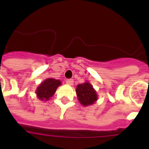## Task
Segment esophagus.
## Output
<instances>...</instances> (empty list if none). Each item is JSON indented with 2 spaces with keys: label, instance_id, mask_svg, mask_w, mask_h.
<instances>
[{
  "label": "esophagus",
  "instance_id": "34e87169",
  "mask_svg": "<svg viewBox=\"0 0 149 149\" xmlns=\"http://www.w3.org/2000/svg\"><path fill=\"white\" fill-rule=\"evenodd\" d=\"M66 84H68V85H69V86H72L74 84V81L73 79H68V80H66Z\"/></svg>",
  "mask_w": 149,
  "mask_h": 149
}]
</instances>
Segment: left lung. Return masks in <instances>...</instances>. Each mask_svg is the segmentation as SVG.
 Wrapping results in <instances>:
<instances>
[{
  "instance_id": "obj_1",
  "label": "left lung",
  "mask_w": 149,
  "mask_h": 149,
  "mask_svg": "<svg viewBox=\"0 0 149 149\" xmlns=\"http://www.w3.org/2000/svg\"><path fill=\"white\" fill-rule=\"evenodd\" d=\"M75 91L79 102L84 107L94 104L95 102L98 100L96 91L89 81H86L82 84H78Z\"/></svg>"
}]
</instances>
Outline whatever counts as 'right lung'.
Listing matches in <instances>:
<instances>
[{
  "label": "right lung",
  "mask_w": 149,
  "mask_h": 149,
  "mask_svg": "<svg viewBox=\"0 0 149 149\" xmlns=\"http://www.w3.org/2000/svg\"><path fill=\"white\" fill-rule=\"evenodd\" d=\"M62 83L60 80L54 78L45 79L36 88V94L37 98L41 101H48L54 95L56 89Z\"/></svg>",
  "instance_id": "add662e5"
}]
</instances>
